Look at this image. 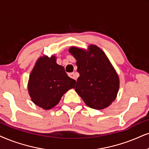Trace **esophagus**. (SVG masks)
Masks as SVG:
<instances>
[{"instance_id":"1","label":"esophagus","mask_w":149,"mask_h":149,"mask_svg":"<svg viewBox=\"0 0 149 149\" xmlns=\"http://www.w3.org/2000/svg\"><path fill=\"white\" fill-rule=\"evenodd\" d=\"M68 76L70 77L71 78H73V79H74V80H77V77H76V73H75L74 72H73V73H68Z\"/></svg>"}]
</instances>
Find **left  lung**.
I'll return each instance as SVG.
<instances>
[{
	"label": "left lung",
	"mask_w": 149,
	"mask_h": 149,
	"mask_svg": "<svg viewBox=\"0 0 149 149\" xmlns=\"http://www.w3.org/2000/svg\"><path fill=\"white\" fill-rule=\"evenodd\" d=\"M69 52L76 59L80 73L75 87L77 93L90 108H107L116 98L120 80L106 54L93 45L87 50L71 47Z\"/></svg>",
	"instance_id": "8db88e82"
}]
</instances>
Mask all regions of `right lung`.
Segmentation results:
<instances>
[{
	"label": "right lung",
	"instance_id": "add662e5",
	"mask_svg": "<svg viewBox=\"0 0 149 149\" xmlns=\"http://www.w3.org/2000/svg\"><path fill=\"white\" fill-rule=\"evenodd\" d=\"M76 82L67 76L63 66L56 63V56H44L38 58L30 73L28 91L35 104L48 110L57 105Z\"/></svg>",
	"mask_w": 149,
	"mask_h": 149
}]
</instances>
